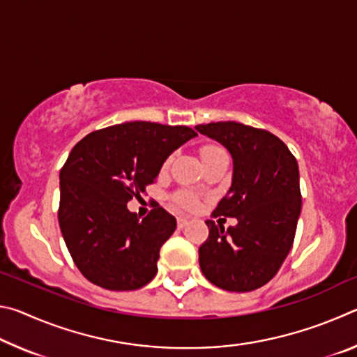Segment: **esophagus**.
Instances as JSON below:
<instances>
[{"label": "esophagus", "instance_id": "1", "mask_svg": "<svg viewBox=\"0 0 357 357\" xmlns=\"http://www.w3.org/2000/svg\"><path fill=\"white\" fill-rule=\"evenodd\" d=\"M187 223H189V219H187V217H183V215L178 217V227L179 228H184Z\"/></svg>", "mask_w": 357, "mask_h": 357}]
</instances>
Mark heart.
<instances>
[{
    "mask_svg": "<svg viewBox=\"0 0 357 357\" xmlns=\"http://www.w3.org/2000/svg\"><path fill=\"white\" fill-rule=\"evenodd\" d=\"M219 149H222V148L214 146V144H208V146H203L202 148V159H203V157L215 153V151H219ZM168 164H170V159L165 162V167ZM174 202H176L179 206H183L185 209H195L198 206V198L193 195L192 192H179L178 195L174 197Z\"/></svg>",
    "mask_w": 357,
    "mask_h": 357,
    "instance_id": "obj_1",
    "label": "heart"
}]
</instances>
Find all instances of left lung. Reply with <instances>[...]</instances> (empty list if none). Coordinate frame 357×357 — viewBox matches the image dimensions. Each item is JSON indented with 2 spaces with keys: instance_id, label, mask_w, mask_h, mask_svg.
<instances>
[{
  "instance_id": "left-lung-1",
  "label": "left lung",
  "mask_w": 357,
  "mask_h": 357,
  "mask_svg": "<svg viewBox=\"0 0 357 357\" xmlns=\"http://www.w3.org/2000/svg\"><path fill=\"white\" fill-rule=\"evenodd\" d=\"M195 129L233 157L231 187L213 213L236 217L223 228L206 220L209 236L198 249L204 277L227 291H252L279 273L291 250L302 197L296 157L264 129L220 121Z\"/></svg>"
}]
</instances>
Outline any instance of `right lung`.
<instances>
[{"label":"right lung","instance_id":"obj_1","mask_svg":"<svg viewBox=\"0 0 357 357\" xmlns=\"http://www.w3.org/2000/svg\"><path fill=\"white\" fill-rule=\"evenodd\" d=\"M193 137L187 126L134 121L94 130L72 148L59 172L58 220L75 266L94 285L132 291L154 279L176 219L157 204L140 220L128 202Z\"/></svg>","mask_w":357,"mask_h":357}]
</instances>
